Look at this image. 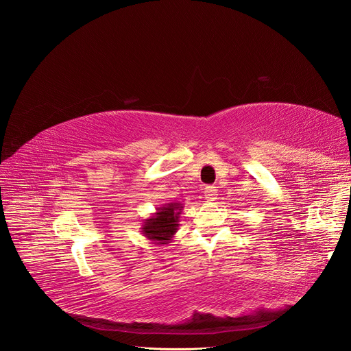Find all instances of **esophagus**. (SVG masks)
<instances>
[{
  "label": "esophagus",
  "mask_w": 351,
  "mask_h": 351,
  "mask_svg": "<svg viewBox=\"0 0 351 351\" xmlns=\"http://www.w3.org/2000/svg\"><path fill=\"white\" fill-rule=\"evenodd\" d=\"M217 189L214 187V186H206L205 187V199L208 200V202H212V200H215L217 199Z\"/></svg>",
  "instance_id": "esophagus-1"
}]
</instances>
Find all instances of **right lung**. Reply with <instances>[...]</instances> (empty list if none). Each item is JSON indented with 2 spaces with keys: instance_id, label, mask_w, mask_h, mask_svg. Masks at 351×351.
<instances>
[{
  "instance_id": "obj_1",
  "label": "right lung",
  "mask_w": 351,
  "mask_h": 351,
  "mask_svg": "<svg viewBox=\"0 0 351 351\" xmlns=\"http://www.w3.org/2000/svg\"><path fill=\"white\" fill-rule=\"evenodd\" d=\"M182 210L183 205L178 202H169V204L156 208L155 214L146 218L142 224V234L155 244L167 246L168 243H171L178 230V219Z\"/></svg>"
}]
</instances>
